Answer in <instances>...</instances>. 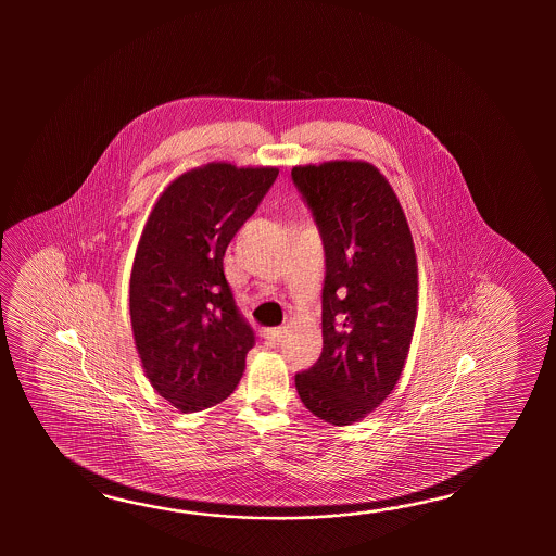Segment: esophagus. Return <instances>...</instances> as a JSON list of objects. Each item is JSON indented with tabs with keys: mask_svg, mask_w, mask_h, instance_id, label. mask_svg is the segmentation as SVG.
Instances as JSON below:
<instances>
[{
	"mask_svg": "<svg viewBox=\"0 0 556 556\" xmlns=\"http://www.w3.org/2000/svg\"><path fill=\"white\" fill-rule=\"evenodd\" d=\"M262 336H264V340H266L268 345L278 348L283 340V330H280V328H268V330L262 331Z\"/></svg>",
	"mask_w": 556,
	"mask_h": 556,
	"instance_id": "obj_1",
	"label": "esophagus"
}]
</instances>
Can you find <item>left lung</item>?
Returning a JSON list of instances; mask_svg holds the SVG:
<instances>
[{
  "mask_svg": "<svg viewBox=\"0 0 556 556\" xmlns=\"http://www.w3.org/2000/svg\"><path fill=\"white\" fill-rule=\"evenodd\" d=\"M326 250L321 355L295 374L312 414L352 426L400 381L417 318L414 237L388 178L366 161L294 166Z\"/></svg>",
  "mask_w": 556,
  "mask_h": 556,
  "instance_id": "obj_1",
  "label": "left lung"
}]
</instances>
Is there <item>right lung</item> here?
Wrapping results in <instances>:
<instances>
[{
	"label": "right lung",
	"instance_id": "1",
	"mask_svg": "<svg viewBox=\"0 0 556 556\" xmlns=\"http://www.w3.org/2000/svg\"><path fill=\"white\" fill-rule=\"evenodd\" d=\"M278 166L208 163L154 202L130 270L129 309L144 376L178 412L225 402L254 345L226 282V247L258 208Z\"/></svg>",
	"mask_w": 556,
	"mask_h": 556
}]
</instances>
